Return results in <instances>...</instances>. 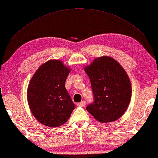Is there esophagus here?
Wrapping results in <instances>:
<instances>
[{
    "mask_svg": "<svg viewBox=\"0 0 158 158\" xmlns=\"http://www.w3.org/2000/svg\"><path fill=\"white\" fill-rule=\"evenodd\" d=\"M85 106V101H82V102H80L77 103V106H80V107H84Z\"/></svg>",
    "mask_w": 158,
    "mask_h": 158,
    "instance_id": "esophagus-1",
    "label": "esophagus"
}]
</instances>
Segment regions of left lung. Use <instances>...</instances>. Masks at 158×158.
Masks as SVG:
<instances>
[{
  "mask_svg": "<svg viewBox=\"0 0 158 158\" xmlns=\"http://www.w3.org/2000/svg\"><path fill=\"white\" fill-rule=\"evenodd\" d=\"M91 82L94 102L87 110L100 123H109L122 117L131 97L130 80L125 70L110 56L94 59L84 68Z\"/></svg>",
  "mask_w": 158,
  "mask_h": 158,
  "instance_id": "8db88e82",
  "label": "left lung"
}]
</instances>
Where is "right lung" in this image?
Instances as JSON below:
<instances>
[{"label":"right lung","instance_id":"1","mask_svg":"<svg viewBox=\"0 0 158 158\" xmlns=\"http://www.w3.org/2000/svg\"><path fill=\"white\" fill-rule=\"evenodd\" d=\"M71 69L59 59H50L37 69L27 89L29 108L38 122L56 127L67 122L76 105L65 87Z\"/></svg>","mask_w":158,"mask_h":158}]
</instances>
